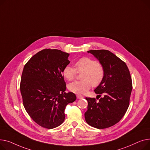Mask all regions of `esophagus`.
Returning <instances> with one entry per match:
<instances>
[{"label": "esophagus", "mask_w": 150, "mask_h": 150, "mask_svg": "<svg viewBox=\"0 0 150 150\" xmlns=\"http://www.w3.org/2000/svg\"><path fill=\"white\" fill-rule=\"evenodd\" d=\"M77 99H82V98H83V97H82V96L77 95Z\"/></svg>", "instance_id": "1"}]
</instances>
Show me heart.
Here are the masks:
<instances>
[{
	"instance_id": "heart-1",
	"label": "heart",
	"mask_w": 150,
	"mask_h": 150,
	"mask_svg": "<svg viewBox=\"0 0 150 150\" xmlns=\"http://www.w3.org/2000/svg\"><path fill=\"white\" fill-rule=\"evenodd\" d=\"M74 68L67 65L62 71L65 79L69 81H73L77 73H82V81H75L68 86L69 90L76 94H86L91 86H98L103 81L105 69L103 65L94 59L83 57L78 59L74 64Z\"/></svg>"
}]
</instances>
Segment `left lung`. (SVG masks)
Instances as JSON below:
<instances>
[{"label":"left lung","mask_w":150,"mask_h":150,"mask_svg":"<svg viewBox=\"0 0 150 150\" xmlns=\"http://www.w3.org/2000/svg\"><path fill=\"white\" fill-rule=\"evenodd\" d=\"M98 59L105 69L103 82L94 90L100 97L86 98L88 110L85 119L90 126L104 129L112 127L124 117L129 107L133 88L128 68L124 61L108 50H90ZM97 99H99V98Z\"/></svg>","instance_id":"obj_1"}]
</instances>
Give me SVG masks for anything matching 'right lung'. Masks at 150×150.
<instances>
[{
  "mask_svg": "<svg viewBox=\"0 0 150 150\" xmlns=\"http://www.w3.org/2000/svg\"><path fill=\"white\" fill-rule=\"evenodd\" d=\"M69 54L44 49L34 55L23 68L20 90L25 110L40 127L52 129L64 122L67 105L74 102V93H65L64 68Z\"/></svg>",
  "mask_w": 150,
  "mask_h": 150,
  "instance_id": "obj_1",
  "label": "right lung"
}]
</instances>
